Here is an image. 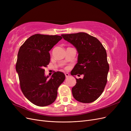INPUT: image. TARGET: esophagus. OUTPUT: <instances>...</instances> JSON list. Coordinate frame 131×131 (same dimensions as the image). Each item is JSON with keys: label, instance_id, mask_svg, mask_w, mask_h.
I'll return each mask as SVG.
<instances>
[{"label": "esophagus", "instance_id": "obj_1", "mask_svg": "<svg viewBox=\"0 0 131 131\" xmlns=\"http://www.w3.org/2000/svg\"><path fill=\"white\" fill-rule=\"evenodd\" d=\"M65 76L66 78H68L69 77V74L68 73H65Z\"/></svg>", "mask_w": 131, "mask_h": 131}]
</instances>
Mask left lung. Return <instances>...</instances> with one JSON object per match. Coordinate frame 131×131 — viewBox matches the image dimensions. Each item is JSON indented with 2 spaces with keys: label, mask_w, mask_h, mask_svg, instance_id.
<instances>
[{
  "label": "left lung",
  "mask_w": 131,
  "mask_h": 131,
  "mask_svg": "<svg viewBox=\"0 0 131 131\" xmlns=\"http://www.w3.org/2000/svg\"><path fill=\"white\" fill-rule=\"evenodd\" d=\"M65 40L76 48L78 63L71 75L83 78L77 79V84L72 88L74 98L77 101L89 103L100 97L107 82L109 66L106 52L98 39L86 33L62 34Z\"/></svg>",
  "instance_id": "left-lung-1"
}]
</instances>
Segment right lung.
I'll return each mask as SVG.
<instances>
[{
    "mask_svg": "<svg viewBox=\"0 0 131 131\" xmlns=\"http://www.w3.org/2000/svg\"><path fill=\"white\" fill-rule=\"evenodd\" d=\"M62 39L59 35L36 34L27 39L18 51L16 70L21 89L28 100L37 106L53 103L58 87L65 80L61 72L54 73L48 79L43 69L50 63L49 51Z\"/></svg>",
    "mask_w": 131,
    "mask_h": 131,
    "instance_id": "1",
    "label": "right lung"
}]
</instances>
